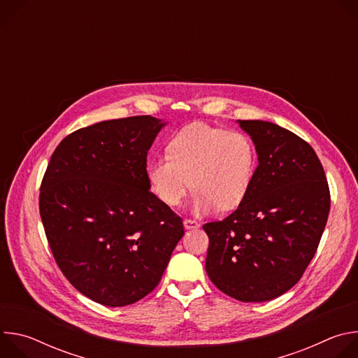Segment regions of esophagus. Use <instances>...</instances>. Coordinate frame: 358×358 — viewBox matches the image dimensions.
<instances>
[{
	"mask_svg": "<svg viewBox=\"0 0 358 358\" xmlns=\"http://www.w3.org/2000/svg\"><path fill=\"white\" fill-rule=\"evenodd\" d=\"M184 227H185V229H195L199 227V224L192 220H184Z\"/></svg>",
	"mask_w": 358,
	"mask_h": 358,
	"instance_id": "1",
	"label": "esophagus"
}]
</instances>
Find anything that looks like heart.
<instances>
[{
	"instance_id": "1",
	"label": "heart",
	"mask_w": 358,
	"mask_h": 358,
	"mask_svg": "<svg viewBox=\"0 0 358 358\" xmlns=\"http://www.w3.org/2000/svg\"><path fill=\"white\" fill-rule=\"evenodd\" d=\"M167 155L147 166L151 188L169 207H177L192 187L195 215L218 207L236 208L250 189L258 164L249 136L206 123L180 130L169 143Z\"/></svg>"
}]
</instances>
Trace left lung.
<instances>
[{"label":"left lung","instance_id":"obj_1","mask_svg":"<svg viewBox=\"0 0 358 358\" xmlns=\"http://www.w3.org/2000/svg\"><path fill=\"white\" fill-rule=\"evenodd\" d=\"M257 148L258 167L246 198L225 220L203 225L206 271L225 294L268 301L301 278L317 250L330 191L309 143L262 120H238Z\"/></svg>","mask_w":358,"mask_h":358}]
</instances>
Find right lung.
<instances>
[{
	"label": "right lung",
	"mask_w": 358,
	"mask_h": 358,
	"mask_svg": "<svg viewBox=\"0 0 358 358\" xmlns=\"http://www.w3.org/2000/svg\"><path fill=\"white\" fill-rule=\"evenodd\" d=\"M164 124L133 116L79 129L55 148L42 178L39 214L59 269L109 308L155 289L184 235L147 176V152Z\"/></svg>",
	"instance_id": "right-lung-1"
}]
</instances>
